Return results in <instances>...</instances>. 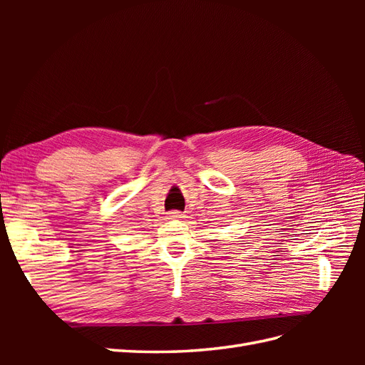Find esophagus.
I'll list each match as a JSON object with an SVG mask.
<instances>
[{
  "label": "esophagus",
  "instance_id": "esophagus-1",
  "mask_svg": "<svg viewBox=\"0 0 365 365\" xmlns=\"http://www.w3.org/2000/svg\"><path fill=\"white\" fill-rule=\"evenodd\" d=\"M168 216H169V219H180V217H182V213H181V212H176V210H173V212H169V213H168Z\"/></svg>",
  "mask_w": 365,
  "mask_h": 365
}]
</instances>
